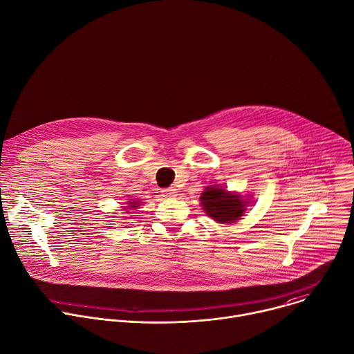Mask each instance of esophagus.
I'll use <instances>...</instances> for the list:
<instances>
[{
    "label": "esophagus",
    "mask_w": 354,
    "mask_h": 354,
    "mask_svg": "<svg viewBox=\"0 0 354 354\" xmlns=\"http://www.w3.org/2000/svg\"><path fill=\"white\" fill-rule=\"evenodd\" d=\"M161 193H162V196H164V197L169 198V197H175L178 192H176V189H175V187H168V189H164Z\"/></svg>",
    "instance_id": "1"
}]
</instances>
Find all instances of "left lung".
<instances>
[{
  "instance_id": "8db88e82",
  "label": "left lung",
  "mask_w": 354,
  "mask_h": 354,
  "mask_svg": "<svg viewBox=\"0 0 354 354\" xmlns=\"http://www.w3.org/2000/svg\"><path fill=\"white\" fill-rule=\"evenodd\" d=\"M200 201L205 213L220 224H231L241 220L249 203L241 194L228 192L224 187L221 189L218 185L206 186L200 196Z\"/></svg>"
}]
</instances>
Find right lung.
Returning a JSON list of instances; mask_svg holds the SVG:
<instances>
[{
	"label": "right lung",
	"mask_w": 354,
	"mask_h": 354,
	"mask_svg": "<svg viewBox=\"0 0 354 354\" xmlns=\"http://www.w3.org/2000/svg\"><path fill=\"white\" fill-rule=\"evenodd\" d=\"M127 205H129V206H127L124 210H126L127 213H130V212H129V209H137L141 203H140V201H137V200H133V201H129Z\"/></svg>",
	"instance_id": "right-lung-1"
}]
</instances>
